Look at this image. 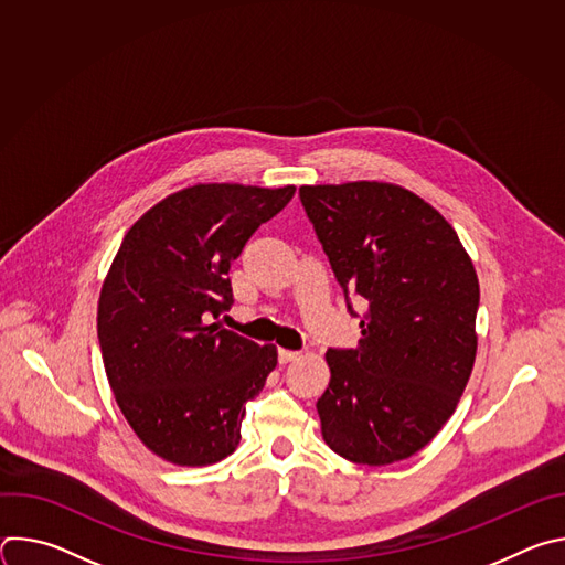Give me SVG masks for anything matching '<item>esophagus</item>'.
Masks as SVG:
<instances>
[{
    "mask_svg": "<svg viewBox=\"0 0 565 565\" xmlns=\"http://www.w3.org/2000/svg\"><path fill=\"white\" fill-rule=\"evenodd\" d=\"M299 358V351H288V349H279V364H288L292 360Z\"/></svg>",
    "mask_w": 565,
    "mask_h": 565,
    "instance_id": "obj_1",
    "label": "esophagus"
}]
</instances>
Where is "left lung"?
I'll return each mask as SVG.
<instances>
[{"mask_svg":"<svg viewBox=\"0 0 565 565\" xmlns=\"http://www.w3.org/2000/svg\"><path fill=\"white\" fill-rule=\"evenodd\" d=\"M299 199L349 310V295L366 306L358 347L327 351L321 436L358 465L405 460L451 418L471 375L473 264L445 216L399 185H301Z\"/></svg>","mask_w":565,"mask_h":565,"instance_id":"left-lung-1","label":"left lung"}]
</instances>
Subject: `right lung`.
I'll return each instance as SVG.
<instances>
[{
	"label": "right lung",
	"mask_w": 565,
	"mask_h": 565,
	"mask_svg": "<svg viewBox=\"0 0 565 565\" xmlns=\"http://www.w3.org/2000/svg\"><path fill=\"white\" fill-rule=\"evenodd\" d=\"M295 185L199 183L147 210L125 234L98 301V340L118 407L142 445L168 462L205 467L241 440L246 402L277 366L221 327L230 264L281 212Z\"/></svg>",
	"instance_id": "right-lung-1"
}]
</instances>
